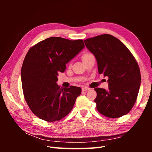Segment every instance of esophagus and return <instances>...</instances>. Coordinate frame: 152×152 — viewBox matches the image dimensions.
I'll return each instance as SVG.
<instances>
[{
	"instance_id": "1",
	"label": "esophagus",
	"mask_w": 152,
	"mask_h": 152,
	"mask_svg": "<svg viewBox=\"0 0 152 152\" xmlns=\"http://www.w3.org/2000/svg\"><path fill=\"white\" fill-rule=\"evenodd\" d=\"M90 88H87V87H84V88H82V91L83 92H86V91H89Z\"/></svg>"
}]
</instances>
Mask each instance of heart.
<instances>
[{
	"label": "heart",
	"instance_id": "heart-1",
	"mask_svg": "<svg viewBox=\"0 0 152 152\" xmlns=\"http://www.w3.org/2000/svg\"><path fill=\"white\" fill-rule=\"evenodd\" d=\"M91 54V53H84V54L82 56V60H85V59L88 57V56Z\"/></svg>",
	"mask_w": 152,
	"mask_h": 152
}]
</instances>
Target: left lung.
<instances>
[{"label": "left lung", "mask_w": 152, "mask_h": 152, "mask_svg": "<svg viewBox=\"0 0 152 152\" xmlns=\"http://www.w3.org/2000/svg\"><path fill=\"white\" fill-rule=\"evenodd\" d=\"M94 55L100 74L107 76L109 90L95 88L96 109L109 118H119L130 111L141 84L140 67L129 49L114 36L102 34L84 40Z\"/></svg>", "instance_id": "left-lung-1"}]
</instances>
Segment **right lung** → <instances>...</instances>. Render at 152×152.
Segmentation results:
<instances>
[{
  "instance_id": "1",
  "label": "right lung",
  "mask_w": 152,
  "mask_h": 152,
  "mask_svg": "<svg viewBox=\"0 0 152 152\" xmlns=\"http://www.w3.org/2000/svg\"><path fill=\"white\" fill-rule=\"evenodd\" d=\"M84 47L82 39L51 37L32 46L21 68L24 97L33 114L48 122L61 120L72 109L80 87L60 88L56 84L66 64Z\"/></svg>"
}]
</instances>
